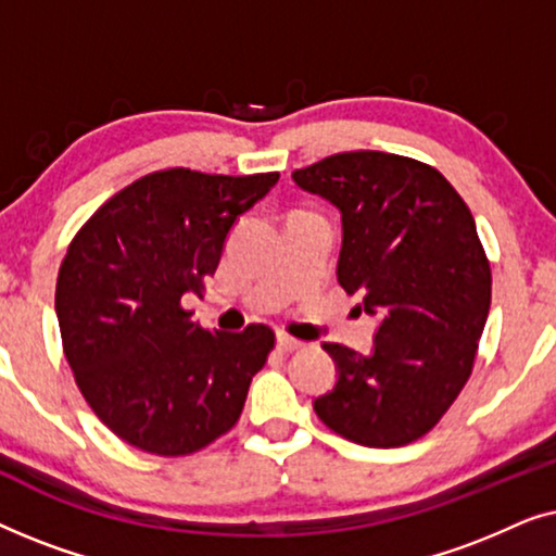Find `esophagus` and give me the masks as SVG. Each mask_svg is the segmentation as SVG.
Instances as JSON below:
<instances>
[{"label": "esophagus", "mask_w": 556, "mask_h": 556, "mask_svg": "<svg viewBox=\"0 0 556 556\" xmlns=\"http://www.w3.org/2000/svg\"><path fill=\"white\" fill-rule=\"evenodd\" d=\"M276 344H278L280 352H295V349H301V346H303V341L293 339V337H288V333H278Z\"/></svg>", "instance_id": "esophagus-1"}]
</instances>
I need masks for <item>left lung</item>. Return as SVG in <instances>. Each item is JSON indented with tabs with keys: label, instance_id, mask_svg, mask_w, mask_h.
Returning <instances> with one entry per match:
<instances>
[{
	"label": "left lung",
	"instance_id": "8db88e82",
	"mask_svg": "<svg viewBox=\"0 0 556 556\" xmlns=\"http://www.w3.org/2000/svg\"><path fill=\"white\" fill-rule=\"evenodd\" d=\"M291 177L339 210L337 278L379 318L369 354L324 344L337 384L314 400L316 415L352 443H413L468 382L489 318L473 215L438 169L384 151L333 154Z\"/></svg>",
	"mask_w": 556,
	"mask_h": 556
}]
</instances>
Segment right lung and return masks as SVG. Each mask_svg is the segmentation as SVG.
Wrapping results in <instances>:
<instances>
[{
    "label": "right lung",
    "instance_id": "obj_1",
    "mask_svg": "<svg viewBox=\"0 0 556 556\" xmlns=\"http://www.w3.org/2000/svg\"><path fill=\"white\" fill-rule=\"evenodd\" d=\"M278 172L225 177L164 169L113 194L75 235L58 273L65 359L93 413L128 445L189 455L238 422L276 333L204 331L202 293L242 212Z\"/></svg>",
    "mask_w": 556,
    "mask_h": 556
}]
</instances>
